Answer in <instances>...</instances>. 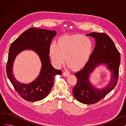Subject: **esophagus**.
<instances>
[{"instance_id":"obj_1","label":"esophagus","mask_w":126,"mask_h":126,"mask_svg":"<svg viewBox=\"0 0 126 126\" xmlns=\"http://www.w3.org/2000/svg\"><path fill=\"white\" fill-rule=\"evenodd\" d=\"M69 75H70V74L69 73V72H65V71H64L63 72V75L65 77H68Z\"/></svg>"}]
</instances>
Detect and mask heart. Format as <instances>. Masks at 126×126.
Listing matches in <instances>:
<instances>
[{"label":"heart","mask_w":126,"mask_h":126,"mask_svg":"<svg viewBox=\"0 0 126 126\" xmlns=\"http://www.w3.org/2000/svg\"><path fill=\"white\" fill-rule=\"evenodd\" d=\"M94 48V41L89 37L79 35H64L59 38L57 44L52 43L50 45L49 54L57 67L62 66L66 57L69 67L79 70L88 62Z\"/></svg>","instance_id":"b5f03b06"}]
</instances>
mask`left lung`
I'll return each mask as SVG.
<instances>
[{
  "label": "left lung",
  "instance_id": "obj_1",
  "mask_svg": "<svg viewBox=\"0 0 126 126\" xmlns=\"http://www.w3.org/2000/svg\"><path fill=\"white\" fill-rule=\"evenodd\" d=\"M86 36L95 39V47L87 64L75 74L77 83L72 92L79 102L93 104L102 100L115 87L118 79L121 57L113 41L106 34L93 32ZM102 64L110 71L111 79L106 87L100 89L91 84L90 75L97 67Z\"/></svg>",
  "mask_w": 126,
  "mask_h": 126
}]
</instances>
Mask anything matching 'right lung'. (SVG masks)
Masks as SVG:
<instances>
[{"label":"right lung","mask_w":126,"mask_h":126,"mask_svg":"<svg viewBox=\"0 0 126 126\" xmlns=\"http://www.w3.org/2000/svg\"><path fill=\"white\" fill-rule=\"evenodd\" d=\"M57 35L55 31L31 28L13 42L9 49L6 74L16 91L29 102L43 100L48 95L54 85L55 77L62 72L52 67L49 60V46ZM31 50L39 56L42 65L41 72L34 81L29 84L20 82L13 75L12 66L16 56L21 51Z\"/></svg>","instance_id":"add662e5"}]
</instances>
